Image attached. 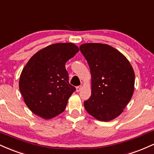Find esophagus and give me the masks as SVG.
<instances>
[{"instance_id":"34e87169","label":"esophagus","mask_w":154,"mask_h":154,"mask_svg":"<svg viewBox=\"0 0 154 154\" xmlns=\"http://www.w3.org/2000/svg\"><path fill=\"white\" fill-rule=\"evenodd\" d=\"M82 88V85H79V86H77V88H76V91L77 92H79L81 91V89Z\"/></svg>"}]
</instances>
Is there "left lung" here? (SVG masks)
<instances>
[{"label":"left lung","mask_w":154,"mask_h":154,"mask_svg":"<svg viewBox=\"0 0 154 154\" xmlns=\"http://www.w3.org/2000/svg\"><path fill=\"white\" fill-rule=\"evenodd\" d=\"M91 74V96L84 102L95 119L109 122L119 116L132 98L135 72L124 55L107 44L84 43L79 46Z\"/></svg>","instance_id":"1"}]
</instances>
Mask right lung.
I'll return each mask as SVG.
<instances>
[{
  "label": "right lung",
  "mask_w": 154,
  "mask_h": 154,
  "mask_svg": "<svg viewBox=\"0 0 154 154\" xmlns=\"http://www.w3.org/2000/svg\"><path fill=\"white\" fill-rule=\"evenodd\" d=\"M79 51L74 43H55L33 55L22 69L19 91L32 113L52 119L65 110L75 88L69 83L65 63Z\"/></svg>",
  "instance_id": "obj_1"
}]
</instances>
